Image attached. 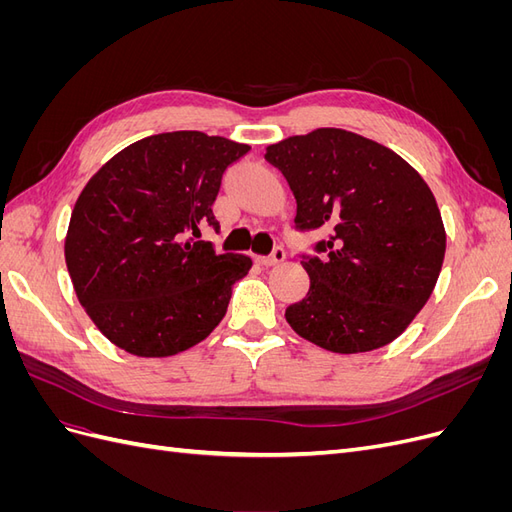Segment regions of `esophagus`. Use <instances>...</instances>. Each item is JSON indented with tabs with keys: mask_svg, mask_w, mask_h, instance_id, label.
Segmentation results:
<instances>
[{
	"mask_svg": "<svg viewBox=\"0 0 512 512\" xmlns=\"http://www.w3.org/2000/svg\"><path fill=\"white\" fill-rule=\"evenodd\" d=\"M284 258H286L284 247L282 245H275L273 252L269 256H258L256 260H258V265H262V267H273V265H280Z\"/></svg>",
	"mask_w": 512,
	"mask_h": 512,
	"instance_id": "34e87169",
	"label": "esophagus"
}]
</instances>
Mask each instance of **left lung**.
Returning a JSON list of instances; mask_svg holds the SVG:
<instances>
[{"mask_svg": "<svg viewBox=\"0 0 512 512\" xmlns=\"http://www.w3.org/2000/svg\"><path fill=\"white\" fill-rule=\"evenodd\" d=\"M265 160L297 198V230L329 232L301 254L309 290L286 307L290 327L339 354L391 344L442 269L446 232L429 185L389 147L337 128L269 145Z\"/></svg>", "mask_w": 512, "mask_h": 512, "instance_id": "obj_1", "label": "left lung"}]
</instances>
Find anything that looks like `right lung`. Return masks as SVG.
Wrapping results in <instances>:
<instances>
[{"label":"right lung","instance_id":"1","mask_svg":"<svg viewBox=\"0 0 512 512\" xmlns=\"http://www.w3.org/2000/svg\"><path fill=\"white\" fill-rule=\"evenodd\" d=\"M247 151L205 132H164L119 151L83 188L66 265L85 312L121 350L173 356L226 316L252 258L220 254L200 230L220 228L211 207Z\"/></svg>","mask_w":512,"mask_h":512}]
</instances>
